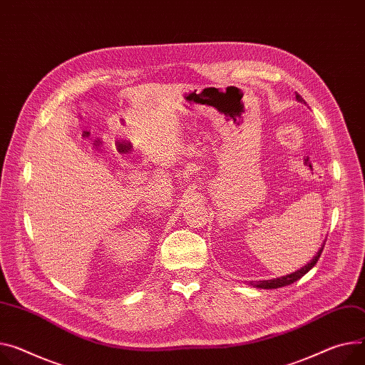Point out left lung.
Segmentation results:
<instances>
[{
	"label": "left lung",
	"instance_id": "obj_1",
	"mask_svg": "<svg viewBox=\"0 0 365 365\" xmlns=\"http://www.w3.org/2000/svg\"><path fill=\"white\" fill-rule=\"evenodd\" d=\"M295 98H297L298 102L305 103V101H304L298 93H295ZM324 242H326V241H324ZM323 248H324V245H322V248L317 251V255L313 257V260H312L310 263H307V264H305L304 267H301L299 270H297V272H294V273H291V274L282 276V277H276V279H270V280H259V282H255V284L251 282V285L256 287V288H263V289H276V288L288 287V285L297 282L298 279H301L307 272H310V270L314 267V264H316V263L319 262V259H320V255H322Z\"/></svg>",
	"mask_w": 365,
	"mask_h": 365
}]
</instances>
